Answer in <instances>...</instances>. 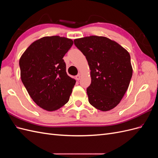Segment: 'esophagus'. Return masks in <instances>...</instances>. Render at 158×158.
Segmentation results:
<instances>
[{"instance_id":"34e87169","label":"esophagus","mask_w":158,"mask_h":158,"mask_svg":"<svg viewBox=\"0 0 158 158\" xmlns=\"http://www.w3.org/2000/svg\"><path fill=\"white\" fill-rule=\"evenodd\" d=\"M75 78H76V80H79L80 79V74H78V75H76V76H75Z\"/></svg>"}]
</instances>
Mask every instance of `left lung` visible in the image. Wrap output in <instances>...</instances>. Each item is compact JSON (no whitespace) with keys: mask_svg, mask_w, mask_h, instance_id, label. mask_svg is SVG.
<instances>
[{"mask_svg":"<svg viewBox=\"0 0 158 158\" xmlns=\"http://www.w3.org/2000/svg\"><path fill=\"white\" fill-rule=\"evenodd\" d=\"M86 58L92 82L87 88L89 103L107 111L115 107L125 94L132 76L129 52L114 41L92 35L74 40Z\"/></svg>","mask_w":158,"mask_h":158,"instance_id":"left-lung-1","label":"left lung"}]
</instances>
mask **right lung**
<instances>
[{
  "label": "right lung",
  "mask_w": 158,
  "mask_h": 158,
  "mask_svg": "<svg viewBox=\"0 0 158 158\" xmlns=\"http://www.w3.org/2000/svg\"><path fill=\"white\" fill-rule=\"evenodd\" d=\"M73 41L60 36L44 37L28 47L19 65L22 82L38 106L48 111L69 102L76 80L66 72L63 58Z\"/></svg>",
  "instance_id": "1"
}]
</instances>
